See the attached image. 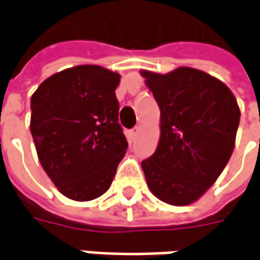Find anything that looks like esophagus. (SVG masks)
Listing matches in <instances>:
<instances>
[{"instance_id":"34e87169","label":"esophagus","mask_w":260,"mask_h":260,"mask_svg":"<svg viewBox=\"0 0 260 260\" xmlns=\"http://www.w3.org/2000/svg\"><path fill=\"white\" fill-rule=\"evenodd\" d=\"M139 129H141V128H139V126H135V128H134V129H131V131H129V135H131V138H136V135H138V134H139Z\"/></svg>"}]
</instances>
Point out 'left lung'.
<instances>
[{
	"instance_id": "left-lung-1",
	"label": "left lung",
	"mask_w": 260,
	"mask_h": 260,
	"mask_svg": "<svg viewBox=\"0 0 260 260\" xmlns=\"http://www.w3.org/2000/svg\"><path fill=\"white\" fill-rule=\"evenodd\" d=\"M141 75L160 107L157 149L142 161L147 186L169 205H191L217 181L233 154L241 115L237 99L201 69H142Z\"/></svg>"
}]
</instances>
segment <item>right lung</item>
I'll list each match as a JSON object with an SVG mask.
<instances>
[{
	"mask_svg": "<svg viewBox=\"0 0 260 260\" xmlns=\"http://www.w3.org/2000/svg\"><path fill=\"white\" fill-rule=\"evenodd\" d=\"M118 72L78 65L51 75L30 99V132L43 170L76 202L107 191L128 147L118 124Z\"/></svg>",
	"mask_w": 260,
	"mask_h": 260,
	"instance_id": "1",
	"label": "right lung"
}]
</instances>
